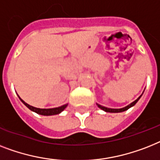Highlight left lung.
Here are the masks:
<instances>
[{
  "mask_svg": "<svg viewBox=\"0 0 160 160\" xmlns=\"http://www.w3.org/2000/svg\"><path fill=\"white\" fill-rule=\"evenodd\" d=\"M141 95L140 96V97H139V98H137L136 100H135L134 102H132L131 104L127 105V107L122 108H109L103 107V106H102V105H100V104H98V103H96V104L98 105V107L99 108H101V109L103 110V111L107 112H124V111H126V110L129 109L130 108L133 107V106L136 104V102H138V100L140 99V98H141Z\"/></svg>",
  "mask_w": 160,
  "mask_h": 160,
  "instance_id": "8db88e82",
  "label": "left lung"
}]
</instances>
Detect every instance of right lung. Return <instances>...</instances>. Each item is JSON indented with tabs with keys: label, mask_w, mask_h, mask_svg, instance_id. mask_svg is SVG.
<instances>
[{
	"label": "right lung",
	"mask_w": 160,
	"mask_h": 160,
	"mask_svg": "<svg viewBox=\"0 0 160 160\" xmlns=\"http://www.w3.org/2000/svg\"><path fill=\"white\" fill-rule=\"evenodd\" d=\"M19 99L21 100V102L25 105L26 107L29 108L31 111L34 112L36 113L40 114V115H43V116H51V115H56V114H59L61 113L63 110L67 107V104H64L61 106V107L58 108H38L33 107V106H31V105L28 104L27 102H24L22 98H19Z\"/></svg>",
	"instance_id": "obj_1"
}]
</instances>
